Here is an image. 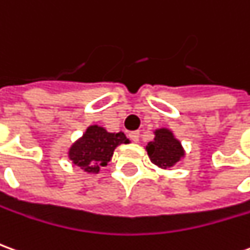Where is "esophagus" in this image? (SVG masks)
<instances>
[{
	"mask_svg": "<svg viewBox=\"0 0 250 250\" xmlns=\"http://www.w3.org/2000/svg\"><path fill=\"white\" fill-rule=\"evenodd\" d=\"M128 137L132 142H138L139 141V131H131L128 134Z\"/></svg>",
	"mask_w": 250,
	"mask_h": 250,
	"instance_id": "esophagus-1",
	"label": "esophagus"
}]
</instances>
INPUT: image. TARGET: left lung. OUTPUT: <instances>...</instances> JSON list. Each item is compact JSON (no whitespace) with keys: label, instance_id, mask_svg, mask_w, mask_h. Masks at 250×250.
I'll return each instance as SVG.
<instances>
[{"label":"left lung","instance_id":"left-lung-1","mask_svg":"<svg viewBox=\"0 0 250 250\" xmlns=\"http://www.w3.org/2000/svg\"><path fill=\"white\" fill-rule=\"evenodd\" d=\"M154 139L147 143L146 151L150 161L162 169L172 167L186 155L184 149L179 139H176L173 132L167 128L154 131Z\"/></svg>","mask_w":250,"mask_h":250}]
</instances>
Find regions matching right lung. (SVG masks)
Returning <instances> with one entry per match:
<instances>
[{
	"label": "right lung",
	"instance_id": "right-lung-1",
	"mask_svg": "<svg viewBox=\"0 0 250 250\" xmlns=\"http://www.w3.org/2000/svg\"><path fill=\"white\" fill-rule=\"evenodd\" d=\"M122 143H130L123 132H108L100 125H89L85 134L69 149V158L83 172L99 173L111 161L113 150Z\"/></svg>",
	"mask_w": 250,
	"mask_h": 250
}]
</instances>
